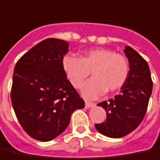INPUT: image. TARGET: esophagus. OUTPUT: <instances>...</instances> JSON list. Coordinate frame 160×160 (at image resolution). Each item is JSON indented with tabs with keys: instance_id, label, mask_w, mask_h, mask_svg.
<instances>
[{
	"instance_id": "1",
	"label": "esophagus",
	"mask_w": 160,
	"mask_h": 160,
	"mask_svg": "<svg viewBox=\"0 0 160 160\" xmlns=\"http://www.w3.org/2000/svg\"><path fill=\"white\" fill-rule=\"evenodd\" d=\"M94 105H95V104L89 102V101H86V102H85V107H86V108H90V107H93Z\"/></svg>"
}]
</instances>
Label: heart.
Returning a JSON list of instances; mask_svg holds the SVG:
<instances>
[{
	"instance_id": "1",
	"label": "heart",
	"mask_w": 160,
	"mask_h": 160,
	"mask_svg": "<svg viewBox=\"0 0 160 160\" xmlns=\"http://www.w3.org/2000/svg\"><path fill=\"white\" fill-rule=\"evenodd\" d=\"M62 68L70 83L77 89L82 87L91 72L92 80L82 89L83 95L90 99L103 95L107 91L119 90L126 83L130 70L127 57L105 48L86 50L80 58L66 55Z\"/></svg>"
}]
</instances>
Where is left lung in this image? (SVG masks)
<instances>
[{
  "instance_id": "obj_1",
  "label": "left lung",
  "mask_w": 160,
  "mask_h": 160,
  "mask_svg": "<svg viewBox=\"0 0 160 160\" xmlns=\"http://www.w3.org/2000/svg\"><path fill=\"white\" fill-rule=\"evenodd\" d=\"M130 70L126 83L114 98L100 102L107 119L95 124L100 133L111 138H121L135 130L146 115L152 91V80L146 60L129 46L125 48Z\"/></svg>"
}]
</instances>
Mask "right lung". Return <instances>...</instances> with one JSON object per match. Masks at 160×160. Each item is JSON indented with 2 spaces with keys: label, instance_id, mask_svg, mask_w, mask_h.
Here are the masks:
<instances>
[{
  "label": "right lung",
  "instance_id": "right-lung-1",
  "mask_svg": "<svg viewBox=\"0 0 160 160\" xmlns=\"http://www.w3.org/2000/svg\"><path fill=\"white\" fill-rule=\"evenodd\" d=\"M68 43L49 38L23 54L14 67L11 101L30 137L49 141L63 132L73 112L85 107L62 68Z\"/></svg>",
  "mask_w": 160,
  "mask_h": 160
}]
</instances>
